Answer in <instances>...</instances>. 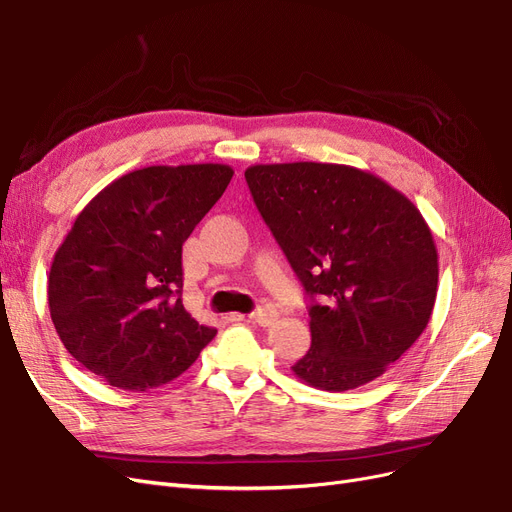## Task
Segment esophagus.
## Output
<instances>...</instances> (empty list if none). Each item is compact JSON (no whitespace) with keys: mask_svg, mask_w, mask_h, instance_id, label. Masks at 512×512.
Here are the masks:
<instances>
[{"mask_svg":"<svg viewBox=\"0 0 512 512\" xmlns=\"http://www.w3.org/2000/svg\"><path fill=\"white\" fill-rule=\"evenodd\" d=\"M248 317H250V320H252L254 324L267 328V326H271V324L277 320V311H275L273 307H260L258 311L250 313Z\"/></svg>","mask_w":512,"mask_h":512,"instance_id":"1","label":"esophagus"}]
</instances>
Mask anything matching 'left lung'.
<instances>
[{"mask_svg":"<svg viewBox=\"0 0 512 512\" xmlns=\"http://www.w3.org/2000/svg\"><path fill=\"white\" fill-rule=\"evenodd\" d=\"M254 203L305 290L303 383L345 392L381 377L426 330L438 252L421 211L375 173L334 163L252 165Z\"/></svg>","mask_w":512,"mask_h":512,"instance_id":"8db88e82","label":"left lung"}]
</instances>
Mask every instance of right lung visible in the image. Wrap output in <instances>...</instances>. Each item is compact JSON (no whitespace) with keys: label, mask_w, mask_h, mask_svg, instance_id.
Returning a JSON list of instances; mask_svg holds the SVG:
<instances>
[{"label":"right lung","mask_w":512,"mask_h":512,"mask_svg":"<svg viewBox=\"0 0 512 512\" xmlns=\"http://www.w3.org/2000/svg\"><path fill=\"white\" fill-rule=\"evenodd\" d=\"M233 167L152 165L80 211L48 273L61 343L110 385L148 392L180 377L216 337L182 303V245L222 197Z\"/></svg>","instance_id":"obj_1"}]
</instances>
